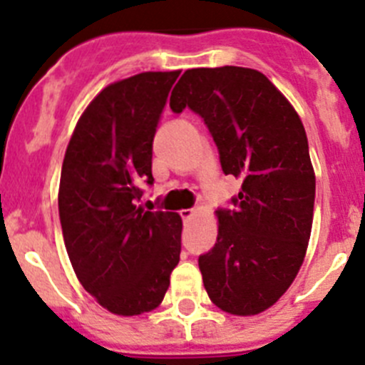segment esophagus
I'll return each mask as SVG.
<instances>
[{"label": "esophagus", "instance_id": "obj_1", "mask_svg": "<svg viewBox=\"0 0 365 365\" xmlns=\"http://www.w3.org/2000/svg\"><path fill=\"white\" fill-rule=\"evenodd\" d=\"M194 214H196V210H194V209H182V210H180V216H182L183 221H190L194 217Z\"/></svg>", "mask_w": 365, "mask_h": 365}]
</instances>
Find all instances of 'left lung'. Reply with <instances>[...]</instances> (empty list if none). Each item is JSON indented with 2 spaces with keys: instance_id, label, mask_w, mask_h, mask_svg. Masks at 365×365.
<instances>
[{
  "instance_id": "left-lung-1",
  "label": "left lung",
  "mask_w": 365,
  "mask_h": 365,
  "mask_svg": "<svg viewBox=\"0 0 365 365\" xmlns=\"http://www.w3.org/2000/svg\"><path fill=\"white\" fill-rule=\"evenodd\" d=\"M169 106L202 115L223 173L243 182L237 209L216 210V245L198 264L217 308L257 315L290 288L312 234L315 171L304 125L267 75L243 66L187 70Z\"/></svg>"
}]
</instances>
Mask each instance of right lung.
Here are the masks:
<instances>
[{"label": "right lung", "instance_id": "right-lung-1", "mask_svg": "<svg viewBox=\"0 0 365 365\" xmlns=\"http://www.w3.org/2000/svg\"><path fill=\"white\" fill-rule=\"evenodd\" d=\"M180 70L106 86L77 120L63 160L59 217L84 290L108 312L142 315L163 301L180 261L182 217L136 205L153 183V138Z\"/></svg>", "mask_w": 365, "mask_h": 365}]
</instances>
